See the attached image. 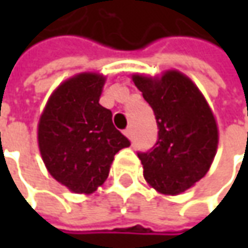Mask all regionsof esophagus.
<instances>
[{
    "instance_id": "esophagus-1",
    "label": "esophagus",
    "mask_w": 248,
    "mask_h": 248,
    "mask_svg": "<svg viewBox=\"0 0 248 248\" xmlns=\"http://www.w3.org/2000/svg\"><path fill=\"white\" fill-rule=\"evenodd\" d=\"M124 134H125L127 138L131 139V137H132V128H131V127H127V128L124 129Z\"/></svg>"
}]
</instances>
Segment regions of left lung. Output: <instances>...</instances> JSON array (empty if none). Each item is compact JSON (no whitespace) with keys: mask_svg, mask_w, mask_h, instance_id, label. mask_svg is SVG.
Masks as SVG:
<instances>
[{"mask_svg":"<svg viewBox=\"0 0 248 248\" xmlns=\"http://www.w3.org/2000/svg\"><path fill=\"white\" fill-rule=\"evenodd\" d=\"M135 85L153 109L157 140L138 152L143 176L164 195H179L207 174L218 146V128L207 102L182 73L170 70L160 80L135 74Z\"/></svg>","mask_w":248,"mask_h":248,"instance_id":"left-lung-1","label":"left lung"}]
</instances>
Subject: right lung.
Segmentation results:
<instances>
[{
  "mask_svg": "<svg viewBox=\"0 0 248 248\" xmlns=\"http://www.w3.org/2000/svg\"><path fill=\"white\" fill-rule=\"evenodd\" d=\"M105 77L82 73L49 98L38 123V146L49 174L74 193L90 195L109 175L114 155L131 142L99 103Z\"/></svg>",
  "mask_w": 248,
  "mask_h": 248,
  "instance_id": "add662e5",
  "label": "right lung"
}]
</instances>
